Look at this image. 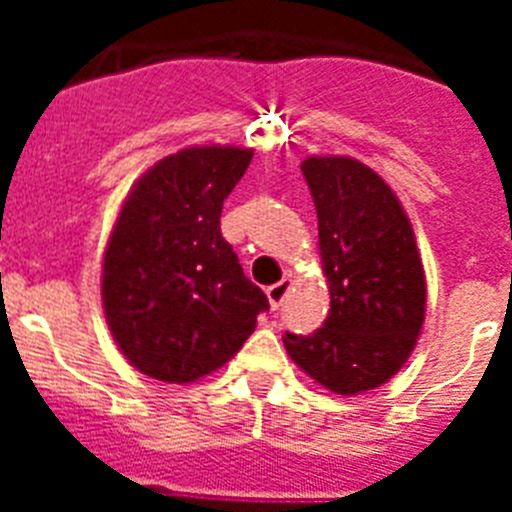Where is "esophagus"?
<instances>
[{
  "instance_id": "34e87169",
  "label": "esophagus",
  "mask_w": 512,
  "mask_h": 512,
  "mask_svg": "<svg viewBox=\"0 0 512 512\" xmlns=\"http://www.w3.org/2000/svg\"><path fill=\"white\" fill-rule=\"evenodd\" d=\"M289 289H292V279H282V282L271 284V287L266 289V297H269L271 310H279V307H282L284 297L289 295Z\"/></svg>"
}]
</instances>
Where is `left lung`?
Segmentation results:
<instances>
[{"label": "left lung", "mask_w": 512, "mask_h": 512, "mask_svg": "<svg viewBox=\"0 0 512 512\" xmlns=\"http://www.w3.org/2000/svg\"><path fill=\"white\" fill-rule=\"evenodd\" d=\"M300 169L318 212L330 310L310 336L284 333V346L330 392L359 395L390 382L415 348L423 261L408 215L377 171L346 156H312Z\"/></svg>", "instance_id": "1"}]
</instances>
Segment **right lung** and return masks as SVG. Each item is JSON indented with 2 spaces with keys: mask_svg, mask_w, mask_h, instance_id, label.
Masks as SVG:
<instances>
[{
  "mask_svg": "<svg viewBox=\"0 0 512 512\" xmlns=\"http://www.w3.org/2000/svg\"><path fill=\"white\" fill-rule=\"evenodd\" d=\"M233 146L184 148L140 176L104 251L102 305L125 359L187 384L238 354L269 300L220 233V212L251 164Z\"/></svg>",
  "mask_w": 512,
  "mask_h": 512,
  "instance_id": "1",
  "label": "right lung"
}]
</instances>
